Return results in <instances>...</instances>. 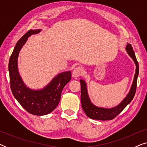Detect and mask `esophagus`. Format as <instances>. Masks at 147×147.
<instances>
[{"instance_id": "obj_1", "label": "esophagus", "mask_w": 147, "mask_h": 147, "mask_svg": "<svg viewBox=\"0 0 147 147\" xmlns=\"http://www.w3.org/2000/svg\"><path fill=\"white\" fill-rule=\"evenodd\" d=\"M84 73V69L83 68L80 66H78V67H76L75 69H74L73 72H72V77L74 78H78L80 77V76H82Z\"/></svg>"}]
</instances>
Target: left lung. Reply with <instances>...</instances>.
<instances>
[{"instance_id":"left-lung-1","label":"left lung","mask_w":147,"mask_h":147,"mask_svg":"<svg viewBox=\"0 0 147 147\" xmlns=\"http://www.w3.org/2000/svg\"><path fill=\"white\" fill-rule=\"evenodd\" d=\"M126 50L130 57L133 59L134 63H135L136 71L129 92L128 93L127 96L124 98V99L118 106H114L113 108H106L98 107V106L94 105L92 103L89 96H88L87 85H86V82L83 80H80V84H81V103L82 108H83L84 111L87 116L92 118V119L100 120H112L116 116L118 115L133 99L136 92L139 67H138V63L137 60H136L135 54H134L133 49H132V45L130 44L127 43Z\"/></svg>"}]
</instances>
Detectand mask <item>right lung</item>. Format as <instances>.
<instances>
[{
    "label": "right lung",
    "instance_id": "obj_1",
    "mask_svg": "<svg viewBox=\"0 0 147 147\" xmlns=\"http://www.w3.org/2000/svg\"><path fill=\"white\" fill-rule=\"evenodd\" d=\"M41 31L31 29L27 32L16 44L9 63L10 83L14 97L29 113L37 116L46 115L55 109L62 90L71 78V71H64L54 77L43 89L32 90L26 86L18 69V57L28 37Z\"/></svg>",
    "mask_w": 147,
    "mask_h": 147
}]
</instances>
